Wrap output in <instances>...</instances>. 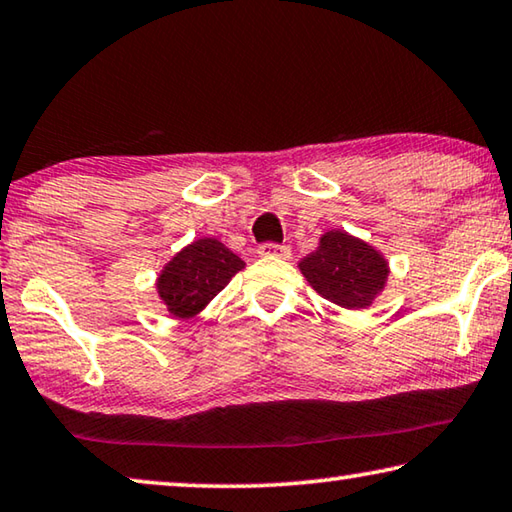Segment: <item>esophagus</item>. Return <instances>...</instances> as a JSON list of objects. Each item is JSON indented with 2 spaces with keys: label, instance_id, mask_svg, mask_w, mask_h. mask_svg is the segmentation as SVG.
Wrapping results in <instances>:
<instances>
[{
  "label": "esophagus",
  "instance_id": "esophagus-1",
  "mask_svg": "<svg viewBox=\"0 0 512 512\" xmlns=\"http://www.w3.org/2000/svg\"><path fill=\"white\" fill-rule=\"evenodd\" d=\"M257 253L262 255V257H287L289 255V248L287 246H280V243L266 241V243H259Z\"/></svg>",
  "mask_w": 512,
  "mask_h": 512
}]
</instances>
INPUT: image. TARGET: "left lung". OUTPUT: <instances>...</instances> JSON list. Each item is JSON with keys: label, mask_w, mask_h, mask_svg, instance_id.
<instances>
[{"label": "left lung", "mask_w": 512, "mask_h": 512, "mask_svg": "<svg viewBox=\"0 0 512 512\" xmlns=\"http://www.w3.org/2000/svg\"><path fill=\"white\" fill-rule=\"evenodd\" d=\"M316 294L346 310L367 307L385 287L387 262L369 243L330 230L319 248L298 264Z\"/></svg>", "instance_id": "8db88e82"}]
</instances>
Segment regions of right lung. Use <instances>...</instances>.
Listing matches in <instances>:
<instances>
[{
  "instance_id": "right-lung-1",
  "label": "right lung",
  "mask_w": 512,
  "mask_h": 512,
  "mask_svg": "<svg viewBox=\"0 0 512 512\" xmlns=\"http://www.w3.org/2000/svg\"><path fill=\"white\" fill-rule=\"evenodd\" d=\"M241 269V259L221 241L198 239L170 259L159 275L157 289L170 314L189 319L223 291Z\"/></svg>"
}]
</instances>
